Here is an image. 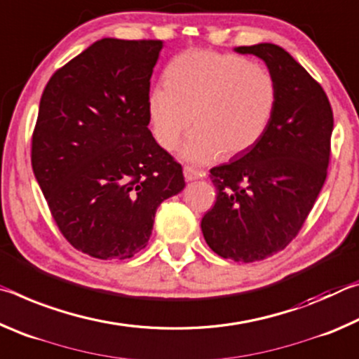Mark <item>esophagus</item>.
I'll list each match as a JSON object with an SVG mask.
<instances>
[{
    "instance_id": "esophagus-1",
    "label": "esophagus",
    "mask_w": 359,
    "mask_h": 359,
    "mask_svg": "<svg viewBox=\"0 0 359 359\" xmlns=\"http://www.w3.org/2000/svg\"><path fill=\"white\" fill-rule=\"evenodd\" d=\"M184 175L187 180H196L201 177V172L198 169H194L193 166H184Z\"/></svg>"
}]
</instances>
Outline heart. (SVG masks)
I'll use <instances>...</instances> for the list:
<instances>
[{
	"label": "heart",
	"mask_w": 359,
	"mask_h": 359,
	"mask_svg": "<svg viewBox=\"0 0 359 359\" xmlns=\"http://www.w3.org/2000/svg\"><path fill=\"white\" fill-rule=\"evenodd\" d=\"M166 83L150 92L151 133L171 150L193 123L184 156L208 163L253 149L269 130L278 106V83L263 65L231 53L187 50L166 68ZM194 117H191V114Z\"/></svg>",
	"instance_id": "b5f03b06"
}]
</instances>
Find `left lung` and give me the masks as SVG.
Wrapping results in <instances>:
<instances>
[{
  "label": "left lung",
  "mask_w": 359,
  "mask_h": 359,
  "mask_svg": "<svg viewBox=\"0 0 359 359\" xmlns=\"http://www.w3.org/2000/svg\"><path fill=\"white\" fill-rule=\"evenodd\" d=\"M236 52L264 60L278 106L253 149L210 169L217 201L201 229L222 258L253 263L283 250L311 214L327 175L334 118L323 87L282 47L264 42Z\"/></svg>",
  "instance_id": "left-lung-1"
}]
</instances>
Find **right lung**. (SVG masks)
I'll list each match as a JSON object with an SVG mask.
<instances>
[{"label": "right lung", "mask_w": 359, "mask_h": 359, "mask_svg": "<svg viewBox=\"0 0 359 359\" xmlns=\"http://www.w3.org/2000/svg\"><path fill=\"white\" fill-rule=\"evenodd\" d=\"M155 39L96 41L53 72L41 96L32 166L76 250L125 259L147 245L155 212L184 190L182 165L149 130Z\"/></svg>", "instance_id": "right-lung-1"}]
</instances>
